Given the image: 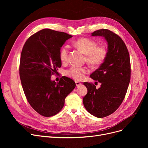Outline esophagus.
<instances>
[{"instance_id":"34e87169","label":"esophagus","mask_w":148,"mask_h":148,"mask_svg":"<svg viewBox=\"0 0 148 148\" xmlns=\"http://www.w3.org/2000/svg\"><path fill=\"white\" fill-rule=\"evenodd\" d=\"M75 84H76V86H77V87L80 86H81V85H82V83H81L80 82H78V81H75Z\"/></svg>"}]
</instances>
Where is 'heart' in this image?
<instances>
[{"mask_svg":"<svg viewBox=\"0 0 148 148\" xmlns=\"http://www.w3.org/2000/svg\"><path fill=\"white\" fill-rule=\"evenodd\" d=\"M75 47L80 49L86 56V61L93 65L102 64L107 55V49L104 46H97L96 41L89 38H81L73 42ZM68 47L64 46L60 49L59 56L62 62L68 59ZM88 69L84 67L73 66L66 71V74L71 78L80 80H82Z\"/></svg>","mask_w":148,"mask_h":148,"instance_id":"b5f03b06","label":"heart"}]
</instances>
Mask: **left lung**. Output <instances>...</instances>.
Listing matches in <instances>:
<instances>
[{"mask_svg": "<svg viewBox=\"0 0 148 148\" xmlns=\"http://www.w3.org/2000/svg\"><path fill=\"white\" fill-rule=\"evenodd\" d=\"M103 36L107 42V55L103 63L90 77L101 83L96 89L94 84L84 82L88 93L83 103L87 111L97 118H104L118 109L125 98L131 77L129 53L122 39L108 29L91 34Z\"/></svg>", "mask_w": 148, "mask_h": 148, "instance_id": "obj_1", "label": "left lung"}]
</instances>
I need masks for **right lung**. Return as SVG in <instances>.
I'll list each match as a JSON object with an SVG mask.
<instances>
[{"label":"right lung","instance_id":"1","mask_svg":"<svg viewBox=\"0 0 148 148\" xmlns=\"http://www.w3.org/2000/svg\"><path fill=\"white\" fill-rule=\"evenodd\" d=\"M71 37L44 29L29 37L23 46L19 68L22 87L30 105L45 117L58 113L65 98L75 87L74 81L66 77L58 83L51 80L62 65V46Z\"/></svg>","mask_w":148,"mask_h":148}]
</instances>
